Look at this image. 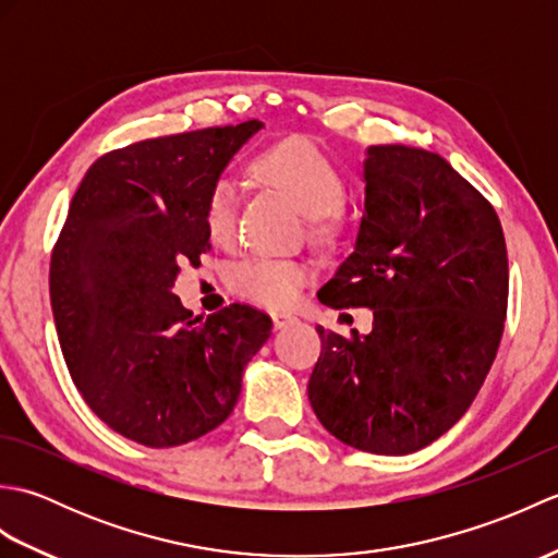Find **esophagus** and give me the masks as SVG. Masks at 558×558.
<instances>
[{
  "label": "esophagus",
  "mask_w": 558,
  "mask_h": 558,
  "mask_svg": "<svg viewBox=\"0 0 558 558\" xmlns=\"http://www.w3.org/2000/svg\"><path fill=\"white\" fill-rule=\"evenodd\" d=\"M270 318H272V326H276L278 330L298 324V316H292V314H288V312H272Z\"/></svg>",
  "instance_id": "esophagus-1"
}]
</instances>
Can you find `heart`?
Segmentation results:
<instances>
[{
	"instance_id": "heart-1",
	"label": "heart",
	"mask_w": 558,
	"mask_h": 558,
	"mask_svg": "<svg viewBox=\"0 0 558 558\" xmlns=\"http://www.w3.org/2000/svg\"><path fill=\"white\" fill-rule=\"evenodd\" d=\"M256 172L272 186L288 192L306 216L318 240H330L340 228V208L345 204V182L326 153L306 138H288L260 150ZM213 242H230L236 230V189L228 180L210 186L204 210ZM310 266L292 258L248 256L228 272L234 294L268 306H288L310 280Z\"/></svg>"
}]
</instances>
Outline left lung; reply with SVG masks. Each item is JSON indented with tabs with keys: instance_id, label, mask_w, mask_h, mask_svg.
Instances as JSON below:
<instances>
[{
	"instance_id": "1",
	"label": "left lung",
	"mask_w": 558,
	"mask_h": 558,
	"mask_svg": "<svg viewBox=\"0 0 558 558\" xmlns=\"http://www.w3.org/2000/svg\"><path fill=\"white\" fill-rule=\"evenodd\" d=\"M354 252L318 290L333 310L369 306V336L322 338L310 378L318 422L352 448L408 456L475 400L499 350L508 256L499 216L424 148L369 146Z\"/></svg>"
}]
</instances>
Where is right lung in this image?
Returning <instances> with one entry per match:
<instances>
[{"instance_id": "right-lung-1", "label": "right lung", "mask_w": 558, "mask_h": 558, "mask_svg": "<svg viewBox=\"0 0 558 558\" xmlns=\"http://www.w3.org/2000/svg\"><path fill=\"white\" fill-rule=\"evenodd\" d=\"M258 120L138 141L90 165L52 248L50 302L69 374L98 417L150 448L230 417L270 316L230 304L192 322L174 280L210 248V186Z\"/></svg>"}]
</instances>
